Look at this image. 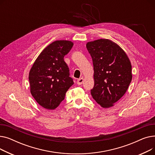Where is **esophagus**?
<instances>
[{
    "instance_id": "34e87169",
    "label": "esophagus",
    "mask_w": 155,
    "mask_h": 155,
    "mask_svg": "<svg viewBox=\"0 0 155 155\" xmlns=\"http://www.w3.org/2000/svg\"><path fill=\"white\" fill-rule=\"evenodd\" d=\"M77 84L78 85H82V84H83V82H84V78H79V79H78L77 80Z\"/></svg>"
}]
</instances>
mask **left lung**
Segmentation results:
<instances>
[{
  "mask_svg": "<svg viewBox=\"0 0 155 155\" xmlns=\"http://www.w3.org/2000/svg\"><path fill=\"white\" fill-rule=\"evenodd\" d=\"M94 65L93 99L104 108L112 107L127 91L132 80V67L124 50L116 43L101 39L87 43Z\"/></svg>",
  "mask_w": 155,
  "mask_h": 155,
  "instance_id": "8db88e82",
  "label": "left lung"
}]
</instances>
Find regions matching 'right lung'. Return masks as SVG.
<instances>
[{"label": "right lung", "instance_id": "obj_1", "mask_svg": "<svg viewBox=\"0 0 155 155\" xmlns=\"http://www.w3.org/2000/svg\"><path fill=\"white\" fill-rule=\"evenodd\" d=\"M73 45L69 41L53 42L40 53L29 71L31 93L41 106L46 109L58 107L74 84L64 61V56Z\"/></svg>", "mask_w": 155, "mask_h": 155}]
</instances>
